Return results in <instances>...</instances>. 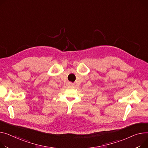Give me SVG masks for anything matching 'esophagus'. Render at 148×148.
Instances as JSON below:
<instances>
[{
  "instance_id": "34e87169",
  "label": "esophagus",
  "mask_w": 148,
  "mask_h": 148,
  "mask_svg": "<svg viewBox=\"0 0 148 148\" xmlns=\"http://www.w3.org/2000/svg\"><path fill=\"white\" fill-rule=\"evenodd\" d=\"M68 86H70V87H73V86H74V84L73 83H69L68 84Z\"/></svg>"
}]
</instances>
